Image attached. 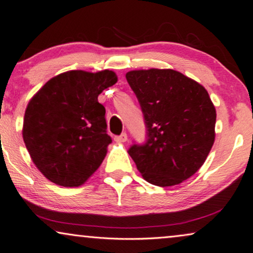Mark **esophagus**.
<instances>
[{"instance_id":"obj_1","label":"esophagus","mask_w":253,"mask_h":253,"mask_svg":"<svg viewBox=\"0 0 253 253\" xmlns=\"http://www.w3.org/2000/svg\"><path fill=\"white\" fill-rule=\"evenodd\" d=\"M127 139H128V137H127V134L126 133H121L120 135H118V136L114 137V140H116L117 142H126Z\"/></svg>"}]
</instances>
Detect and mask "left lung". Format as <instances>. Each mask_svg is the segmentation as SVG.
<instances>
[{
	"mask_svg": "<svg viewBox=\"0 0 253 253\" xmlns=\"http://www.w3.org/2000/svg\"><path fill=\"white\" fill-rule=\"evenodd\" d=\"M126 80L146 124V142L128 149L148 183L186 180L205 163L215 140L216 112L207 90L172 69L132 70Z\"/></svg>",
	"mask_w": 253,
	"mask_h": 253,
	"instance_id": "left-lung-1",
	"label": "left lung"
}]
</instances>
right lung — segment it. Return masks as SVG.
I'll return each mask as SVG.
<instances>
[{"label":"right lung","mask_w":253,"mask_h":253,"mask_svg":"<svg viewBox=\"0 0 253 253\" xmlns=\"http://www.w3.org/2000/svg\"><path fill=\"white\" fill-rule=\"evenodd\" d=\"M117 81L111 70H70L50 79L30 100L23 139L33 163L52 183L80 186L102 164L112 139L98 96Z\"/></svg>","instance_id":"obj_1"}]
</instances>
